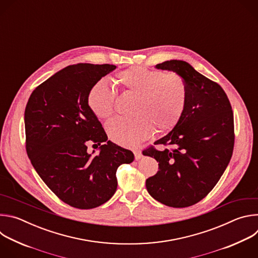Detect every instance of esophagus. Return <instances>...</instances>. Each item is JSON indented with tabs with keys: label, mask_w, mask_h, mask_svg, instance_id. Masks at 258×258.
<instances>
[{
	"label": "esophagus",
	"mask_w": 258,
	"mask_h": 258,
	"mask_svg": "<svg viewBox=\"0 0 258 258\" xmlns=\"http://www.w3.org/2000/svg\"><path fill=\"white\" fill-rule=\"evenodd\" d=\"M134 154H135V158L137 159V160H139V159H141L142 158V151L140 150V149H135L134 150Z\"/></svg>",
	"instance_id": "esophagus-1"
}]
</instances>
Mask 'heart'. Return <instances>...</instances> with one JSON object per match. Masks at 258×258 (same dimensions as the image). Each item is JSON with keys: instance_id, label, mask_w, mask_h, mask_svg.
<instances>
[{"instance_id": "obj_1", "label": "heart", "mask_w": 258, "mask_h": 258, "mask_svg": "<svg viewBox=\"0 0 258 258\" xmlns=\"http://www.w3.org/2000/svg\"><path fill=\"white\" fill-rule=\"evenodd\" d=\"M115 83L124 94L136 97L131 119L113 118L106 123L109 139L125 147H134L149 139L154 131L166 133L179 121L188 99V85L176 72L132 66L119 71ZM116 94L104 80L89 91L88 105L100 119L114 113Z\"/></svg>"}]
</instances>
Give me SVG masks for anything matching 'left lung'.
<instances>
[{
    "instance_id": "obj_1",
    "label": "left lung",
    "mask_w": 258,
    "mask_h": 258,
    "mask_svg": "<svg viewBox=\"0 0 258 258\" xmlns=\"http://www.w3.org/2000/svg\"><path fill=\"white\" fill-rule=\"evenodd\" d=\"M156 68L172 70L185 79L188 99L177 124L154 143L173 148L159 151L151 145L143 151L157 160L159 169L147 178L146 188L164 205L188 207L208 195L231 160L235 143L233 110L223 88L189 63L169 60Z\"/></svg>"
}]
</instances>
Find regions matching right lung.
Returning a JSON list of instances; mask_svg holds the SVG:
<instances>
[{
    "mask_svg": "<svg viewBox=\"0 0 258 258\" xmlns=\"http://www.w3.org/2000/svg\"><path fill=\"white\" fill-rule=\"evenodd\" d=\"M115 68L110 64L69 65L36 87L25 107L30 162L49 189L72 207L91 209L107 202L117 188L118 166L134 161L132 151L107 141L88 105L92 86ZM91 142L100 146L97 156L87 152Z\"/></svg>",
    "mask_w": 258,
    "mask_h": 258,
    "instance_id": "obj_1",
    "label": "right lung"
}]
</instances>
